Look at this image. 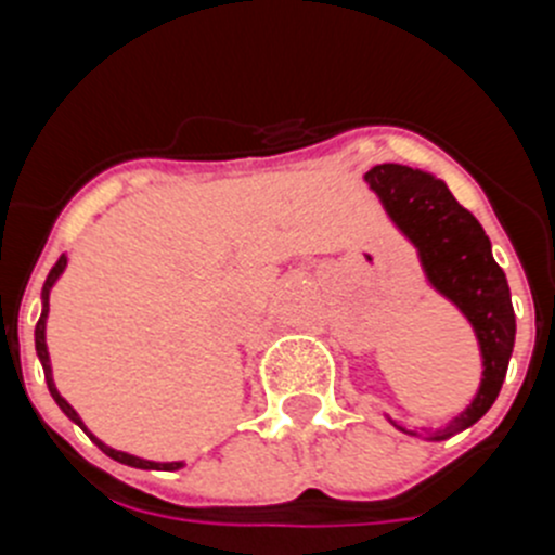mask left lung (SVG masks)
Returning <instances> with one entry per match:
<instances>
[{"instance_id": "1", "label": "left lung", "mask_w": 555, "mask_h": 555, "mask_svg": "<svg viewBox=\"0 0 555 555\" xmlns=\"http://www.w3.org/2000/svg\"><path fill=\"white\" fill-rule=\"evenodd\" d=\"M364 180L380 199L391 224L416 249L428 286L467 317L478 338L483 372L467 409L436 430L405 428L389 416V423L403 434L442 442L478 423L498 400L517 333L512 292L506 274L494 261L489 235L467 208L455 203L444 180L400 164L372 166Z\"/></svg>"}]
</instances>
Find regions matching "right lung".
I'll return each mask as SVG.
<instances>
[{"instance_id":"1","label":"right lung","mask_w":555,"mask_h":555,"mask_svg":"<svg viewBox=\"0 0 555 555\" xmlns=\"http://www.w3.org/2000/svg\"><path fill=\"white\" fill-rule=\"evenodd\" d=\"M66 263H68V258H66V255H61L55 267L49 269L47 281H43V288H41V317H38V325H36V352H38V361H41V366H43V377H47L49 395H52V400H55V403L61 405L63 414H66L68 420H72V423H75V425H80V428L86 430L88 436H91V442H94L96 448L102 450V453L111 455L113 461H119V464H127V467H135V469H166V473H171V469H180V467H183V461H150V459H139V455L125 453V450H116V448H111V444L102 442V439H96V436L86 428V423H82V416L77 414V411L72 409V403H68V400H66V397H63L61 391H57L55 377H52V361H49V350H47V317H49V294H52V286H55V283L61 281V274L66 272Z\"/></svg>"}]
</instances>
